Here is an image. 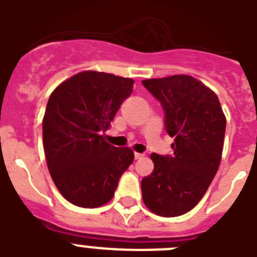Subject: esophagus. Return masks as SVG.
Wrapping results in <instances>:
<instances>
[{
	"mask_svg": "<svg viewBox=\"0 0 257 257\" xmlns=\"http://www.w3.org/2000/svg\"><path fill=\"white\" fill-rule=\"evenodd\" d=\"M143 157H144V154L138 153V152H135V160H142Z\"/></svg>",
	"mask_w": 257,
	"mask_h": 257,
	"instance_id": "obj_1",
	"label": "esophagus"
}]
</instances>
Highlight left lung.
Instances as JSON below:
<instances>
[{"label":"left lung","mask_w":257,"mask_h":257,"mask_svg":"<svg viewBox=\"0 0 257 257\" xmlns=\"http://www.w3.org/2000/svg\"><path fill=\"white\" fill-rule=\"evenodd\" d=\"M162 104L166 131L175 138L172 157L151 154L154 170L142 180L144 205L175 217L196 207L220 166L226 118L216 94L197 78L175 74L144 79Z\"/></svg>","instance_id":"obj_1"}]
</instances>
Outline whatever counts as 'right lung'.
I'll list each match as a JSON object with an SVG mask.
<instances>
[{
	"label": "right lung",
	"instance_id": "obj_1",
	"mask_svg": "<svg viewBox=\"0 0 257 257\" xmlns=\"http://www.w3.org/2000/svg\"><path fill=\"white\" fill-rule=\"evenodd\" d=\"M133 86V78L83 70L50 95L42 119L47 167L61 196L78 207L108 203L133 163V149L115 148L101 135Z\"/></svg>",
	"mask_w": 257,
	"mask_h": 257
}]
</instances>
